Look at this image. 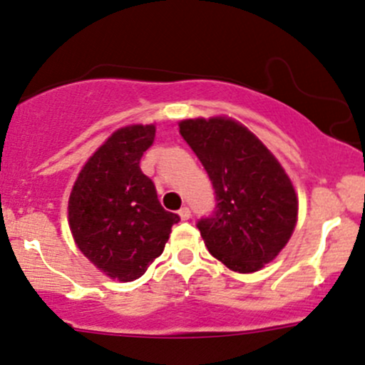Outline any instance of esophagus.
<instances>
[{"instance_id": "1", "label": "esophagus", "mask_w": 365, "mask_h": 365, "mask_svg": "<svg viewBox=\"0 0 365 365\" xmlns=\"http://www.w3.org/2000/svg\"><path fill=\"white\" fill-rule=\"evenodd\" d=\"M178 215H180V218H182V220H189L190 218V210L187 206H183L182 210L178 211Z\"/></svg>"}]
</instances>
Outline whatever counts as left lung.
I'll return each mask as SVG.
<instances>
[{
    "label": "left lung",
    "instance_id": "obj_1",
    "mask_svg": "<svg viewBox=\"0 0 365 365\" xmlns=\"http://www.w3.org/2000/svg\"><path fill=\"white\" fill-rule=\"evenodd\" d=\"M178 126L216 195L213 215L197 222L204 244L230 270H259L286 246L298 220V197L289 176L274 154L234 119H185Z\"/></svg>",
    "mask_w": 365,
    "mask_h": 365
}]
</instances>
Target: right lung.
<instances>
[{
	"label": "right lung",
	"instance_id": "1",
	"mask_svg": "<svg viewBox=\"0 0 365 365\" xmlns=\"http://www.w3.org/2000/svg\"><path fill=\"white\" fill-rule=\"evenodd\" d=\"M154 137V124L114 131L83 166L69 197L78 247L98 270L121 282L145 274L180 222L161 206L154 182L140 170Z\"/></svg>",
	"mask_w": 365,
	"mask_h": 365
}]
</instances>
